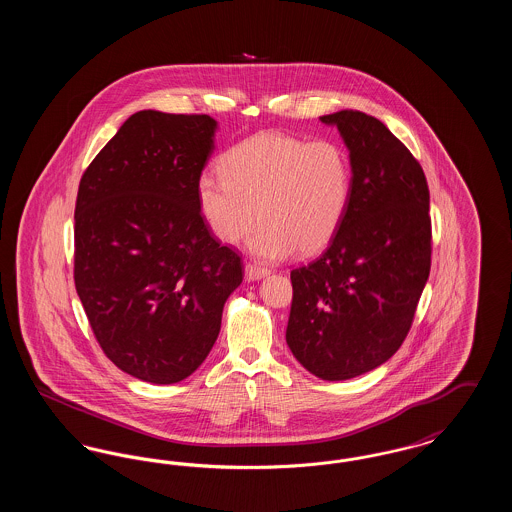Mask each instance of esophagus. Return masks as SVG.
Returning a JSON list of instances; mask_svg holds the SVG:
<instances>
[{
    "label": "esophagus",
    "mask_w": 512,
    "mask_h": 512,
    "mask_svg": "<svg viewBox=\"0 0 512 512\" xmlns=\"http://www.w3.org/2000/svg\"><path fill=\"white\" fill-rule=\"evenodd\" d=\"M267 274V268L255 265V263H245V278L247 280H259V278H263Z\"/></svg>",
    "instance_id": "34e87169"
}]
</instances>
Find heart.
Returning a JSON list of instances; mask_svg holds the SVG:
<instances>
[{
    "label": "heart",
    "mask_w": 512,
    "mask_h": 512,
    "mask_svg": "<svg viewBox=\"0 0 512 512\" xmlns=\"http://www.w3.org/2000/svg\"><path fill=\"white\" fill-rule=\"evenodd\" d=\"M220 172H205L197 182L203 219L228 245L261 220L251 249L265 259H282L293 249L322 251L338 234L353 194L351 157L334 140L261 132L230 147Z\"/></svg>",
    "instance_id": "heart-1"
}]
</instances>
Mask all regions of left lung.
I'll list each match as a JSON object with an SVG mask.
<instances>
[{"instance_id": "8db88e82", "label": "left lung", "mask_w": 512, "mask_h": 512, "mask_svg": "<svg viewBox=\"0 0 512 512\" xmlns=\"http://www.w3.org/2000/svg\"><path fill=\"white\" fill-rule=\"evenodd\" d=\"M353 194L338 234L293 268L286 341L322 380H349L386 363L413 326L432 265L430 190L420 163L384 122L345 109Z\"/></svg>"}]
</instances>
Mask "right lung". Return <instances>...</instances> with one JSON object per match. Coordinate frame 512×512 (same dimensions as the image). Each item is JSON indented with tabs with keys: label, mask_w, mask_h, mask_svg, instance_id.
<instances>
[{
	"label": "right lung",
	"mask_w": 512,
	"mask_h": 512,
	"mask_svg": "<svg viewBox=\"0 0 512 512\" xmlns=\"http://www.w3.org/2000/svg\"><path fill=\"white\" fill-rule=\"evenodd\" d=\"M215 128L209 115L138 111L80 178L76 293L107 359L151 384L205 361L244 280L240 253L211 234L197 199Z\"/></svg>",
	"instance_id": "obj_1"
}]
</instances>
